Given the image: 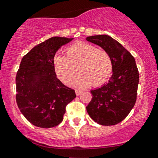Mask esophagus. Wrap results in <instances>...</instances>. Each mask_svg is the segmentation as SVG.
Masks as SVG:
<instances>
[{
	"instance_id": "34e87169",
	"label": "esophagus",
	"mask_w": 158,
	"mask_h": 158,
	"mask_svg": "<svg viewBox=\"0 0 158 158\" xmlns=\"http://www.w3.org/2000/svg\"><path fill=\"white\" fill-rule=\"evenodd\" d=\"M82 93V90H79V89H76L75 90V94H76L77 96H79V95H80V94Z\"/></svg>"
}]
</instances>
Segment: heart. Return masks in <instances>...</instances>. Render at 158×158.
<instances>
[{
	"label": "heart",
	"mask_w": 158,
	"mask_h": 158,
	"mask_svg": "<svg viewBox=\"0 0 158 158\" xmlns=\"http://www.w3.org/2000/svg\"><path fill=\"white\" fill-rule=\"evenodd\" d=\"M57 76L62 82H72L74 86H101L107 81L112 72V62L106 51L86 43H78L65 51V56L57 54L53 59ZM79 70L78 71L77 69Z\"/></svg>",
	"instance_id": "1"
}]
</instances>
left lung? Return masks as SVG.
I'll use <instances>...</instances> for the list:
<instances>
[{"label":"left lung","mask_w":158,"mask_h":158,"mask_svg":"<svg viewBox=\"0 0 158 158\" xmlns=\"http://www.w3.org/2000/svg\"><path fill=\"white\" fill-rule=\"evenodd\" d=\"M86 40L101 47L112 62V75L108 83L91 90L87 111L99 125H116L129 115L136 102L139 79L136 62L130 52L110 36H90Z\"/></svg>","instance_id":"1"}]
</instances>
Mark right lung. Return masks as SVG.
Masks as SVG:
<instances>
[{
    "instance_id": "right-lung-1",
    "label": "right lung",
    "mask_w": 158,
    "mask_h": 158,
    "mask_svg": "<svg viewBox=\"0 0 158 158\" xmlns=\"http://www.w3.org/2000/svg\"><path fill=\"white\" fill-rule=\"evenodd\" d=\"M74 38L53 37L22 58L16 74V102L21 113L35 126L55 127L61 123L65 106L76 98L74 89L56 78L53 59L60 47Z\"/></svg>"
}]
</instances>
